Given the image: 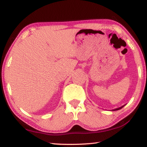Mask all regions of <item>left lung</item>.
I'll return each mask as SVG.
<instances>
[{
    "label": "left lung",
    "mask_w": 147,
    "mask_h": 147,
    "mask_svg": "<svg viewBox=\"0 0 147 147\" xmlns=\"http://www.w3.org/2000/svg\"><path fill=\"white\" fill-rule=\"evenodd\" d=\"M124 106H121V107H120V108H118L114 109H113V111H117V110H119V109H121V108H123Z\"/></svg>",
    "instance_id": "left-lung-1"
}]
</instances>
